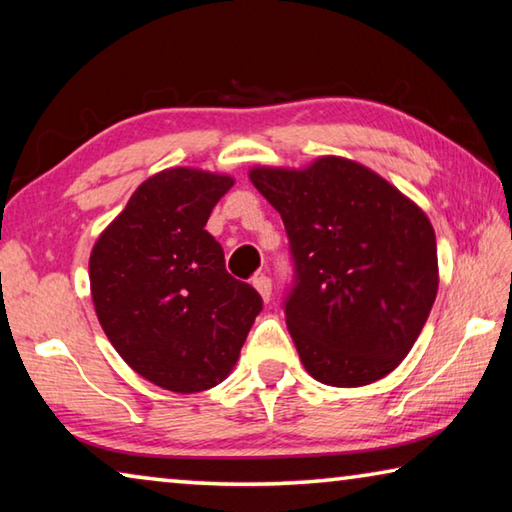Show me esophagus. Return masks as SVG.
I'll return each mask as SVG.
<instances>
[{
  "label": "esophagus",
  "instance_id": "34e87169",
  "mask_svg": "<svg viewBox=\"0 0 512 512\" xmlns=\"http://www.w3.org/2000/svg\"><path fill=\"white\" fill-rule=\"evenodd\" d=\"M253 287L257 289V294L262 296L264 303H269V300H271V278H269V275H264V273L255 275Z\"/></svg>",
  "mask_w": 512,
  "mask_h": 512
}]
</instances>
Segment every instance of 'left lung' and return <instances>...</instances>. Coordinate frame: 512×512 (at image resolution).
I'll return each instance as SVG.
<instances>
[{
  "instance_id": "8db88e82",
  "label": "left lung",
  "mask_w": 512,
  "mask_h": 512,
  "mask_svg": "<svg viewBox=\"0 0 512 512\" xmlns=\"http://www.w3.org/2000/svg\"><path fill=\"white\" fill-rule=\"evenodd\" d=\"M248 177L285 223L294 259L285 316L307 373L332 387L385 378L417 342L437 296L428 216L344 157L303 170L257 166Z\"/></svg>"
}]
</instances>
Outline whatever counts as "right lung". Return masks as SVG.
<instances>
[{"instance_id":"add662e5","label":"right lung","mask_w":512,"mask_h":512,"mask_svg":"<svg viewBox=\"0 0 512 512\" xmlns=\"http://www.w3.org/2000/svg\"><path fill=\"white\" fill-rule=\"evenodd\" d=\"M234 180L168 168L145 180L95 241L88 273L95 314L129 367L191 394L230 376L262 298L225 271L205 230Z\"/></svg>"}]
</instances>
